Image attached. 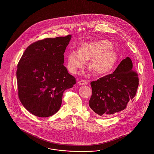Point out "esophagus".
Masks as SVG:
<instances>
[{
    "instance_id": "esophagus-1",
    "label": "esophagus",
    "mask_w": 154,
    "mask_h": 154,
    "mask_svg": "<svg viewBox=\"0 0 154 154\" xmlns=\"http://www.w3.org/2000/svg\"><path fill=\"white\" fill-rule=\"evenodd\" d=\"M79 84L80 85H87V84H88V82L86 80L81 79V80H80L79 81Z\"/></svg>"
}]
</instances>
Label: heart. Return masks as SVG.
<instances>
[{
  "instance_id": "heart-1",
  "label": "heart",
  "mask_w": 154,
  "mask_h": 154,
  "mask_svg": "<svg viewBox=\"0 0 154 154\" xmlns=\"http://www.w3.org/2000/svg\"><path fill=\"white\" fill-rule=\"evenodd\" d=\"M112 47V43L105 39L82 43L77 51L66 54L67 68L72 73L77 74L90 60L89 66L95 74H107L112 70L117 57Z\"/></svg>"
}]
</instances>
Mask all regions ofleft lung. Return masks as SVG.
Returning a JSON list of instances; mask_svg holds the SVG:
<instances>
[{
  "instance_id": "1",
  "label": "left lung",
  "mask_w": 154,
  "mask_h": 154,
  "mask_svg": "<svg viewBox=\"0 0 154 154\" xmlns=\"http://www.w3.org/2000/svg\"><path fill=\"white\" fill-rule=\"evenodd\" d=\"M92 95L89 106L102 117H108L125 109L134 98L139 85L138 75L133 70L131 58L121 61L113 73L91 83Z\"/></svg>"
}]
</instances>
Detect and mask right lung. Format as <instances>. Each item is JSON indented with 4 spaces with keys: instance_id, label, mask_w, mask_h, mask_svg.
Segmentation results:
<instances>
[{
    "instance_id": "1",
    "label": "right lung",
    "mask_w": 154,
    "mask_h": 154,
    "mask_svg": "<svg viewBox=\"0 0 154 154\" xmlns=\"http://www.w3.org/2000/svg\"><path fill=\"white\" fill-rule=\"evenodd\" d=\"M71 35L46 38L28 47L16 72L18 95L34 115L51 116L59 111L65 90L76 83L64 65V54Z\"/></svg>"
}]
</instances>
